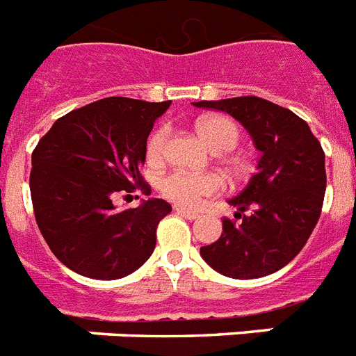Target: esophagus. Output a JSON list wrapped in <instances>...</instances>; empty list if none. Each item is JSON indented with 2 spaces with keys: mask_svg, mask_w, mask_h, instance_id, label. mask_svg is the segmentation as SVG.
Masks as SVG:
<instances>
[{
  "mask_svg": "<svg viewBox=\"0 0 356 356\" xmlns=\"http://www.w3.org/2000/svg\"><path fill=\"white\" fill-rule=\"evenodd\" d=\"M175 211L178 213V215H181V217L189 218V220H195V218L200 217V215H198V213H196V211H191V209H186V207H181V206H176Z\"/></svg>",
  "mask_w": 356,
  "mask_h": 356,
  "instance_id": "esophagus-1",
  "label": "esophagus"
}]
</instances>
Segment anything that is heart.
<instances>
[{"label": "heart", "instance_id": "heart-1", "mask_svg": "<svg viewBox=\"0 0 356 356\" xmlns=\"http://www.w3.org/2000/svg\"><path fill=\"white\" fill-rule=\"evenodd\" d=\"M196 132L204 139V143L209 149L217 152L232 150L238 141V129L233 121L226 118H202L196 123ZM169 141V130L158 129L150 136L147 143V160L150 163H158L163 160L165 150ZM224 181L218 175L207 172V175H193L186 170H175L160 181V191L169 200L186 207H196L206 196H213L222 191Z\"/></svg>", "mask_w": 356, "mask_h": 356}]
</instances>
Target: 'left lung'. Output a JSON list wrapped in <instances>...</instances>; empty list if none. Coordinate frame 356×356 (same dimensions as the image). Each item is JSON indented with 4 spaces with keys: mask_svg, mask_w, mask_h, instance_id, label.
Listing matches in <instances>:
<instances>
[{
    "mask_svg": "<svg viewBox=\"0 0 356 356\" xmlns=\"http://www.w3.org/2000/svg\"><path fill=\"white\" fill-rule=\"evenodd\" d=\"M229 113L261 152L246 187L227 200L235 218L200 255L218 274L257 280L289 264L311 237L325 195V154L309 124L294 112L261 97L193 102ZM246 209L250 213H243Z\"/></svg>",
    "mask_w": 356,
    "mask_h": 356,
    "instance_id": "obj_1",
    "label": "left lung"
}]
</instances>
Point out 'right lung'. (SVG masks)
I'll return each instance as SVG.
<instances>
[{
  "mask_svg": "<svg viewBox=\"0 0 356 356\" xmlns=\"http://www.w3.org/2000/svg\"><path fill=\"white\" fill-rule=\"evenodd\" d=\"M170 101L106 97L65 113L40 139L31 163L34 217L55 257L76 274L112 281L152 255L169 202L118 209L119 191L149 189L139 175L147 138ZM150 193V191H149Z\"/></svg>",
  "mask_w": 356,
  "mask_h": 356,
  "instance_id": "1",
  "label": "right lung"
}]
</instances>
